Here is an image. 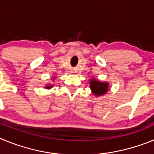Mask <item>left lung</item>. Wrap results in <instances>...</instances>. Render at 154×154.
<instances>
[{
    "mask_svg": "<svg viewBox=\"0 0 154 154\" xmlns=\"http://www.w3.org/2000/svg\"><path fill=\"white\" fill-rule=\"evenodd\" d=\"M89 87L92 93L96 96H101L109 90V84L107 82H102L96 79H90Z\"/></svg>",
    "mask_w": 154,
    "mask_h": 154,
    "instance_id": "8db88e82",
    "label": "left lung"
}]
</instances>
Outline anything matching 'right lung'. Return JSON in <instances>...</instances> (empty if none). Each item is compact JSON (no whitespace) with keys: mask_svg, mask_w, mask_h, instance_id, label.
<instances>
[{"mask_svg":"<svg viewBox=\"0 0 154 154\" xmlns=\"http://www.w3.org/2000/svg\"><path fill=\"white\" fill-rule=\"evenodd\" d=\"M55 79V77H53L52 80H54ZM53 86H54V85H52V84H49V85L48 84V85H45V89H51Z\"/></svg>","mask_w":154,"mask_h":154,"instance_id":"1","label":"right lung"}]
</instances>
